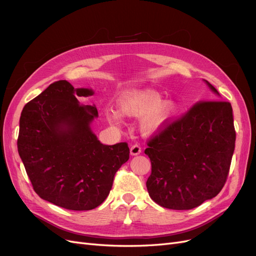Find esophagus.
Segmentation results:
<instances>
[{
    "label": "esophagus",
    "instance_id": "obj_1",
    "mask_svg": "<svg viewBox=\"0 0 256 256\" xmlns=\"http://www.w3.org/2000/svg\"><path fill=\"white\" fill-rule=\"evenodd\" d=\"M130 153L132 156H136V155H139L141 153V148L140 146L138 144H134L130 148Z\"/></svg>",
    "mask_w": 256,
    "mask_h": 256
}]
</instances>
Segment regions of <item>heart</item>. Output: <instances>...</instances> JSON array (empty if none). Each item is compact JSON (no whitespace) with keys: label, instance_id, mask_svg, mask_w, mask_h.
Returning a JSON list of instances; mask_svg holds the SVG:
<instances>
[{"label":"heart","instance_id":"1","mask_svg":"<svg viewBox=\"0 0 256 256\" xmlns=\"http://www.w3.org/2000/svg\"><path fill=\"white\" fill-rule=\"evenodd\" d=\"M118 110L106 108L104 119L110 126L121 128L123 116L139 118L141 133L152 136L162 132L177 115L178 106L173 100H162L160 94L152 90H126L117 99Z\"/></svg>","mask_w":256,"mask_h":256}]
</instances>
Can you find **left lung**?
<instances>
[{
  "mask_svg": "<svg viewBox=\"0 0 256 256\" xmlns=\"http://www.w3.org/2000/svg\"><path fill=\"white\" fill-rule=\"evenodd\" d=\"M214 96L220 92L204 80ZM231 103L202 101L148 141L150 197L166 209L190 210L218 194L235 148Z\"/></svg>",
  "mask_w": 256,
  "mask_h": 256,
  "instance_id": "left-lung-1",
  "label": "left lung"
}]
</instances>
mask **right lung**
<instances>
[{
  "label": "right lung",
  "instance_id": "1",
  "mask_svg": "<svg viewBox=\"0 0 256 256\" xmlns=\"http://www.w3.org/2000/svg\"><path fill=\"white\" fill-rule=\"evenodd\" d=\"M94 94L56 81L28 102L20 117L18 152L34 190L64 209L88 211L100 206L130 158L128 144H103L92 132L97 108L77 98Z\"/></svg>",
  "mask_w": 256,
  "mask_h": 256
}]
</instances>
